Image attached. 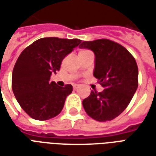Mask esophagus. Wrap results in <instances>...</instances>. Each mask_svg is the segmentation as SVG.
I'll use <instances>...</instances> for the list:
<instances>
[{
    "instance_id": "1",
    "label": "esophagus",
    "mask_w": 156,
    "mask_h": 156,
    "mask_svg": "<svg viewBox=\"0 0 156 156\" xmlns=\"http://www.w3.org/2000/svg\"><path fill=\"white\" fill-rule=\"evenodd\" d=\"M78 88H79V86H78V84H74V85H73V89H74V90H76V89H78Z\"/></svg>"
}]
</instances>
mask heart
<instances>
[{"label":"heart","mask_w":156,"mask_h":156,"mask_svg":"<svg viewBox=\"0 0 156 156\" xmlns=\"http://www.w3.org/2000/svg\"><path fill=\"white\" fill-rule=\"evenodd\" d=\"M90 51H88V50H86V49H83V50H80L79 52H78V54H83V53H87V52H89Z\"/></svg>","instance_id":"b5f03b06"}]
</instances>
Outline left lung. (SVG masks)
<instances>
[{
  "instance_id": "obj_1",
  "label": "left lung",
  "mask_w": 156,
  "mask_h": 156,
  "mask_svg": "<svg viewBox=\"0 0 156 156\" xmlns=\"http://www.w3.org/2000/svg\"><path fill=\"white\" fill-rule=\"evenodd\" d=\"M80 48L94 52V76L105 89L91 91L83 100L84 110L99 122L114 119L125 108L138 88V66L134 58L122 45L108 39L83 41Z\"/></svg>"
}]
</instances>
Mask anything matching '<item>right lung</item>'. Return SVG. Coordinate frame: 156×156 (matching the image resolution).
<instances>
[{
	"mask_svg": "<svg viewBox=\"0 0 156 156\" xmlns=\"http://www.w3.org/2000/svg\"><path fill=\"white\" fill-rule=\"evenodd\" d=\"M81 43L79 39L44 37L22 51L13 68L12 87L20 106L32 119L48 120L61 113L71 84L60 87L50 82L62 61Z\"/></svg>",
	"mask_w": 156,
	"mask_h": 156,
	"instance_id": "right-lung-1",
	"label": "right lung"
}]
</instances>
